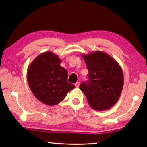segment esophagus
I'll return each mask as SVG.
<instances>
[{
    "instance_id": "1",
    "label": "esophagus",
    "mask_w": 147,
    "mask_h": 147,
    "mask_svg": "<svg viewBox=\"0 0 147 147\" xmlns=\"http://www.w3.org/2000/svg\"><path fill=\"white\" fill-rule=\"evenodd\" d=\"M75 86H76V88H78V87L80 86V82H76L75 84Z\"/></svg>"
}]
</instances>
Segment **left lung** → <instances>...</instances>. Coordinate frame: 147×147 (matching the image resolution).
Masks as SVG:
<instances>
[{
  "label": "left lung",
  "mask_w": 147,
  "mask_h": 147,
  "mask_svg": "<svg viewBox=\"0 0 147 147\" xmlns=\"http://www.w3.org/2000/svg\"><path fill=\"white\" fill-rule=\"evenodd\" d=\"M81 56L89 71V80L82 83L80 89L93 109L104 111L111 108L118 101L123 88L121 66L104 52L96 51Z\"/></svg>",
  "instance_id": "left-lung-1"
}]
</instances>
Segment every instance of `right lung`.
<instances>
[{"mask_svg": "<svg viewBox=\"0 0 147 147\" xmlns=\"http://www.w3.org/2000/svg\"><path fill=\"white\" fill-rule=\"evenodd\" d=\"M60 63L58 55L47 51L37 56L27 70V80L32 93L47 105L58 104L75 88L67 82L68 72Z\"/></svg>", "mask_w": 147, "mask_h": 147, "instance_id": "1", "label": "right lung"}]
</instances>
